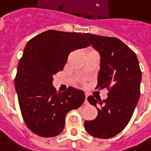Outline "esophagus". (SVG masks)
Wrapping results in <instances>:
<instances>
[{
  "mask_svg": "<svg viewBox=\"0 0 151 151\" xmlns=\"http://www.w3.org/2000/svg\"><path fill=\"white\" fill-rule=\"evenodd\" d=\"M85 96H86V102H87V97H88V96H89V94L88 93H85Z\"/></svg>",
  "mask_w": 151,
  "mask_h": 151,
  "instance_id": "34e87169",
  "label": "esophagus"
}]
</instances>
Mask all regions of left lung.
Returning <instances> with one entry per match:
<instances>
[{
    "label": "left lung",
    "instance_id": "left-lung-1",
    "mask_svg": "<svg viewBox=\"0 0 151 151\" xmlns=\"http://www.w3.org/2000/svg\"><path fill=\"white\" fill-rule=\"evenodd\" d=\"M84 35L101 56L96 88L109 91L105 100L87 97L98 114L85 121V129L91 136L109 139L124 129L134 113L140 95L141 70L135 53L119 38Z\"/></svg>",
    "mask_w": 151,
    "mask_h": 151
}]
</instances>
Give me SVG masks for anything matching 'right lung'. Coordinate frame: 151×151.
<instances>
[{
	"mask_svg": "<svg viewBox=\"0 0 151 151\" xmlns=\"http://www.w3.org/2000/svg\"><path fill=\"white\" fill-rule=\"evenodd\" d=\"M89 45L82 33L56 30L42 32L27 44L17 65L15 88L23 120L35 134H60L66 113L83 104V91L69 87L58 93L53 76L63 70L70 52Z\"/></svg>",
	"mask_w": 151,
	"mask_h": 151,
	"instance_id": "1",
	"label": "right lung"
}]
</instances>
